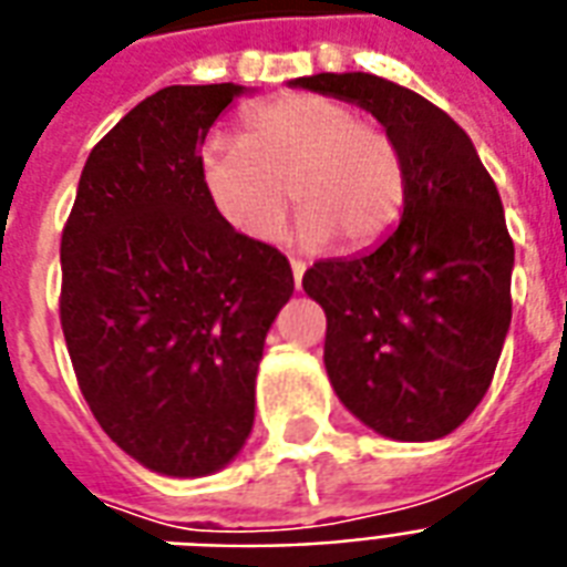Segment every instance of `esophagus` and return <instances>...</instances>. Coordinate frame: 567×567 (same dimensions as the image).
Segmentation results:
<instances>
[{
	"label": "esophagus",
	"instance_id": "obj_1",
	"mask_svg": "<svg viewBox=\"0 0 567 567\" xmlns=\"http://www.w3.org/2000/svg\"><path fill=\"white\" fill-rule=\"evenodd\" d=\"M289 269H292V278H296V287H301V278H305L307 262H305V260H289Z\"/></svg>",
	"mask_w": 567,
	"mask_h": 567
}]
</instances>
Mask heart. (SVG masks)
<instances>
[{"instance_id": "b5f03b06", "label": "heart", "mask_w": 567, "mask_h": 567, "mask_svg": "<svg viewBox=\"0 0 567 567\" xmlns=\"http://www.w3.org/2000/svg\"><path fill=\"white\" fill-rule=\"evenodd\" d=\"M206 195L224 221L257 243L278 239L292 195L305 204L307 248L340 239L361 251L393 230L408 197L402 144L352 103L287 94L248 109L243 142L213 135L200 151Z\"/></svg>"}]
</instances>
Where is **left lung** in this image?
<instances>
[{"instance_id":"left-lung-1","label":"left lung","mask_w":567,"mask_h":567,"mask_svg":"<svg viewBox=\"0 0 567 567\" xmlns=\"http://www.w3.org/2000/svg\"><path fill=\"white\" fill-rule=\"evenodd\" d=\"M289 85L349 100L402 144V221L370 254L319 260L305 292L328 319L324 370L361 423L393 441H437L488 393L512 322L508 236L494 179L462 126L372 73Z\"/></svg>"}]
</instances>
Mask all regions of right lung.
<instances>
[{"mask_svg": "<svg viewBox=\"0 0 567 567\" xmlns=\"http://www.w3.org/2000/svg\"><path fill=\"white\" fill-rule=\"evenodd\" d=\"M248 87L171 85L96 142L61 234V331L91 414L135 462L195 480L254 425V381L292 296L278 248L206 195L200 147Z\"/></svg>", "mask_w": 567, "mask_h": 567, "instance_id": "1", "label": "right lung"}]
</instances>
